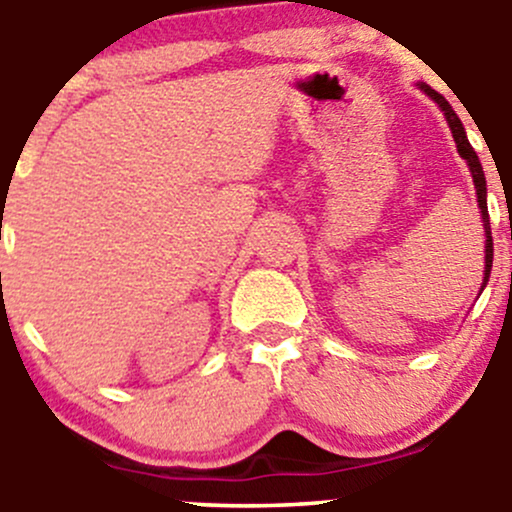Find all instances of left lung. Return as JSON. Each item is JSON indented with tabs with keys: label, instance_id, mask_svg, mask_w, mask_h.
Segmentation results:
<instances>
[{
	"label": "left lung",
	"instance_id": "8db88e82",
	"mask_svg": "<svg viewBox=\"0 0 512 512\" xmlns=\"http://www.w3.org/2000/svg\"><path fill=\"white\" fill-rule=\"evenodd\" d=\"M418 86H421V89L426 91V94L431 96L433 101L438 103V106H441L443 116H446L448 126H451V133H453V138H456L458 153H461V158L466 160L468 165H471V175H473V183H476V195H478L480 215H483L485 237H488V240H485V280H483V285H485V282H488V277H490V267H493V235H490L488 203H485V175H483V165H480V160H478V156H476V151H473V146H471V143H468V138H466V131H463V123H461V118L456 116V111H453V108H451V103H448L446 98H443L441 94H438V91H433L431 86H428V84H418Z\"/></svg>",
	"mask_w": 512,
	"mask_h": 512
}]
</instances>
